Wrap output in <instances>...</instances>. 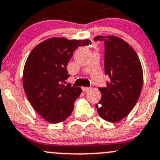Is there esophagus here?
<instances>
[{"label": "esophagus", "instance_id": "34e87169", "mask_svg": "<svg viewBox=\"0 0 160 160\" xmlns=\"http://www.w3.org/2000/svg\"><path fill=\"white\" fill-rule=\"evenodd\" d=\"M90 87H82V89H83V92H88L89 90H90Z\"/></svg>", "mask_w": 160, "mask_h": 160}]
</instances>
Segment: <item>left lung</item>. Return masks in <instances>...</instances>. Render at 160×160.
Wrapping results in <instances>:
<instances>
[{"mask_svg":"<svg viewBox=\"0 0 160 160\" xmlns=\"http://www.w3.org/2000/svg\"><path fill=\"white\" fill-rule=\"evenodd\" d=\"M95 41L105 43V73L109 77L96 104L98 114L107 122H117L127 116L140 97L143 87V69L138 54L122 38L97 36Z\"/></svg>","mask_w":160,"mask_h":160,"instance_id":"left-lung-1","label":"left lung"}]
</instances>
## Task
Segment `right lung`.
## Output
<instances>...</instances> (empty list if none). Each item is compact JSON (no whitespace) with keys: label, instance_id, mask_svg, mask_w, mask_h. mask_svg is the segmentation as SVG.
I'll return each instance as SVG.
<instances>
[{"label":"right lung","instance_id":"add662e5","mask_svg":"<svg viewBox=\"0 0 160 160\" xmlns=\"http://www.w3.org/2000/svg\"><path fill=\"white\" fill-rule=\"evenodd\" d=\"M91 44L88 39L51 38L36 45L28 56L22 83L29 102L46 122L66 120L82 92L80 87L64 85L69 77L67 65L79 46Z\"/></svg>","mask_w":160,"mask_h":160}]
</instances>
